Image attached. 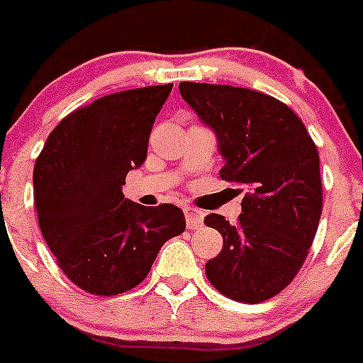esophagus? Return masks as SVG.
Wrapping results in <instances>:
<instances>
[{
  "instance_id": "1",
  "label": "esophagus",
  "mask_w": 363,
  "mask_h": 363,
  "mask_svg": "<svg viewBox=\"0 0 363 363\" xmlns=\"http://www.w3.org/2000/svg\"><path fill=\"white\" fill-rule=\"evenodd\" d=\"M185 220H187V229L196 230L203 225V213L194 207H185Z\"/></svg>"
}]
</instances>
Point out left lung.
<instances>
[{
	"mask_svg": "<svg viewBox=\"0 0 363 363\" xmlns=\"http://www.w3.org/2000/svg\"><path fill=\"white\" fill-rule=\"evenodd\" d=\"M179 94L216 134L225 162L221 179L247 189L236 225L221 214L205 216V225L223 236L221 252L205 264V274L230 300H269L296 277L318 229L316 145L300 118L264 92L182 82Z\"/></svg>",
	"mask_w": 363,
	"mask_h": 363,
	"instance_id": "1",
	"label": "left lung"
}]
</instances>
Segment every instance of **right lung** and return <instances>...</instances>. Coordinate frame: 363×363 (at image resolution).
I'll return each mask as SVG.
<instances>
[{
	"instance_id": "right-lung-1",
	"label": "right lung",
	"mask_w": 363,
	"mask_h": 363,
	"mask_svg": "<svg viewBox=\"0 0 363 363\" xmlns=\"http://www.w3.org/2000/svg\"><path fill=\"white\" fill-rule=\"evenodd\" d=\"M172 91L143 86L104 96L57 123L34 165V203L45 242L79 289L112 296L142 284L184 211L123 196L147 158L156 116Z\"/></svg>"
}]
</instances>
